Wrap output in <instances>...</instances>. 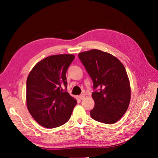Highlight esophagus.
Masks as SVG:
<instances>
[{
	"label": "esophagus",
	"mask_w": 158,
	"mask_h": 158,
	"mask_svg": "<svg viewBox=\"0 0 158 158\" xmlns=\"http://www.w3.org/2000/svg\"><path fill=\"white\" fill-rule=\"evenodd\" d=\"M79 98L80 99H84L85 98V95L84 94H81L80 95H79Z\"/></svg>",
	"instance_id": "34e87169"
}]
</instances>
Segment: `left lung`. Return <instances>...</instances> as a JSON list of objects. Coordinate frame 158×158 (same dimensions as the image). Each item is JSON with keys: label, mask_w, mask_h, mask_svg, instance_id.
Listing matches in <instances>:
<instances>
[{"label": "left lung", "mask_w": 158, "mask_h": 158, "mask_svg": "<svg viewBox=\"0 0 158 158\" xmlns=\"http://www.w3.org/2000/svg\"><path fill=\"white\" fill-rule=\"evenodd\" d=\"M79 59L92 78L95 102L90 116L94 120L114 124L127 111L131 89L126 69L116 56L98 49L80 52Z\"/></svg>", "instance_id": "8db88e82"}]
</instances>
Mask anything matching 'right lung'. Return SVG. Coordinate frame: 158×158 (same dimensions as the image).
Wrapping results in <instances>:
<instances>
[{
	"label": "right lung",
	"mask_w": 158,
	"mask_h": 158,
	"mask_svg": "<svg viewBox=\"0 0 158 158\" xmlns=\"http://www.w3.org/2000/svg\"><path fill=\"white\" fill-rule=\"evenodd\" d=\"M72 54L47 56L33 66L26 82V105L40 125L52 128L67 122L76 99L65 92L66 73L74 59Z\"/></svg>",
	"instance_id": "add662e5"
}]
</instances>
